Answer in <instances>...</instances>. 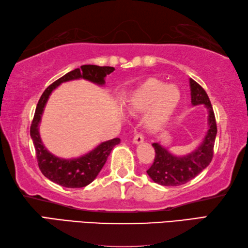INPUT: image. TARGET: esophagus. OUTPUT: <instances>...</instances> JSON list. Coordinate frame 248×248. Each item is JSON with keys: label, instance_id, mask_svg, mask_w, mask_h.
<instances>
[{"label": "esophagus", "instance_id": "34e87169", "mask_svg": "<svg viewBox=\"0 0 248 248\" xmlns=\"http://www.w3.org/2000/svg\"><path fill=\"white\" fill-rule=\"evenodd\" d=\"M143 140H144V137H143L142 133L135 134V137L133 138V143L134 144H140V143H143Z\"/></svg>", "mask_w": 248, "mask_h": 248}]
</instances>
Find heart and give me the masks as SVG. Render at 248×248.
Here are the masks:
<instances>
[{"mask_svg":"<svg viewBox=\"0 0 248 248\" xmlns=\"http://www.w3.org/2000/svg\"><path fill=\"white\" fill-rule=\"evenodd\" d=\"M181 91L176 86L150 79L135 90L127 101V108L131 113H144L149 128L159 129L166 124L181 102Z\"/></svg>","mask_w":248,"mask_h":248,"instance_id":"heart-1","label":"heart"}]
</instances>
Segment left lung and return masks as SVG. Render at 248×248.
<instances>
[{"instance_id": "left-lung-1", "label": "left lung", "mask_w": 248, "mask_h": 248, "mask_svg": "<svg viewBox=\"0 0 248 248\" xmlns=\"http://www.w3.org/2000/svg\"><path fill=\"white\" fill-rule=\"evenodd\" d=\"M192 105L203 104L208 111V130L201 145L192 153L176 157L159 143H154L155 160L147 174L155 183L162 186H181L191 181L211 163L214 155L217 125L214 110L205 90L192 78L189 79Z\"/></svg>"}]
</instances>
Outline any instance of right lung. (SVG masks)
Instances as JSON below:
<instances>
[{
  "label": "right lung",
  "mask_w": 248,
  "mask_h": 248,
  "mask_svg": "<svg viewBox=\"0 0 248 248\" xmlns=\"http://www.w3.org/2000/svg\"><path fill=\"white\" fill-rule=\"evenodd\" d=\"M114 71L115 69L111 66H99L92 64L81 65L80 69L73 70L64 76H62L61 78L52 82L43 92L31 124L30 135L33 140L34 148H35L38 168L44 174V176L47 177L49 181L66 188H81L89 185L98 176L106 160H108L111 149L120 143V139L118 138L106 140V142L98 145L91 152L78 158L62 159L53 156L44 146L40 131H38L44 108H45L51 92L62 82L80 78L103 86L105 84V76Z\"/></svg>",
  "instance_id": "obj_1"
}]
</instances>
